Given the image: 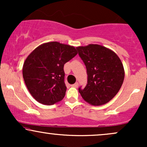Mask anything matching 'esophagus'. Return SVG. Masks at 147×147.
<instances>
[{
    "instance_id": "obj_1",
    "label": "esophagus",
    "mask_w": 147,
    "mask_h": 147,
    "mask_svg": "<svg viewBox=\"0 0 147 147\" xmlns=\"http://www.w3.org/2000/svg\"><path fill=\"white\" fill-rule=\"evenodd\" d=\"M78 85H79L78 83H77V82H76L75 84H72V87H74V88H77V87H78Z\"/></svg>"
}]
</instances>
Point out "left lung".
<instances>
[{"label":"left lung","instance_id":"obj_1","mask_svg":"<svg viewBox=\"0 0 147 147\" xmlns=\"http://www.w3.org/2000/svg\"><path fill=\"white\" fill-rule=\"evenodd\" d=\"M86 65L88 84L79 93L92 106L106 104L117 95L124 82V66L120 59L111 49L98 44L76 48Z\"/></svg>","mask_w":147,"mask_h":147}]
</instances>
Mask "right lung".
Wrapping results in <instances>:
<instances>
[{
    "label": "right lung",
    "instance_id": "obj_1",
    "mask_svg": "<svg viewBox=\"0 0 147 147\" xmlns=\"http://www.w3.org/2000/svg\"><path fill=\"white\" fill-rule=\"evenodd\" d=\"M77 55L72 45L57 41L43 43L28 55L23 77L30 93L38 102L52 105L65 95L63 66Z\"/></svg>",
    "mask_w": 147,
    "mask_h": 147
}]
</instances>
